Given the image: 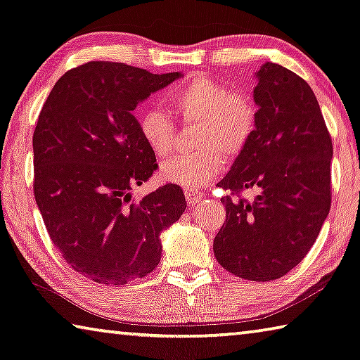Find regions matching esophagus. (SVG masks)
I'll return each instance as SVG.
<instances>
[{"label": "esophagus", "mask_w": 360, "mask_h": 360, "mask_svg": "<svg viewBox=\"0 0 360 360\" xmlns=\"http://www.w3.org/2000/svg\"><path fill=\"white\" fill-rule=\"evenodd\" d=\"M184 195H186V200L189 205H197L198 202H202L203 198V193L198 192V191H193V189H184Z\"/></svg>", "instance_id": "obj_1"}]
</instances>
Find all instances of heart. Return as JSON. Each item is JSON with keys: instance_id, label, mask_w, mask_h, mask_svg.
<instances>
[{"instance_id": "obj_1", "label": "heart", "mask_w": 360, "mask_h": 360, "mask_svg": "<svg viewBox=\"0 0 360 360\" xmlns=\"http://www.w3.org/2000/svg\"><path fill=\"white\" fill-rule=\"evenodd\" d=\"M167 102L184 122L198 123L193 146L160 167V178L184 189L207 186L221 173L224 155L236 157L252 138L258 108L247 94L232 91L207 75H192L167 94ZM142 141L158 158L173 152L176 128L167 112L147 110L139 118Z\"/></svg>"}]
</instances>
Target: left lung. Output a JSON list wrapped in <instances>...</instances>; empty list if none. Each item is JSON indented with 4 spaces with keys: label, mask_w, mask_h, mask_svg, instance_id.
<instances>
[{
    "label": "left lung",
    "mask_w": 360,
    "mask_h": 360,
    "mask_svg": "<svg viewBox=\"0 0 360 360\" xmlns=\"http://www.w3.org/2000/svg\"><path fill=\"white\" fill-rule=\"evenodd\" d=\"M255 77V131L218 186L233 193L261 192L253 202L221 198L226 222L213 250L233 276L267 282L300 264L327 219L333 146L303 78L274 62Z\"/></svg>",
    "instance_id": "8db88e82"
}]
</instances>
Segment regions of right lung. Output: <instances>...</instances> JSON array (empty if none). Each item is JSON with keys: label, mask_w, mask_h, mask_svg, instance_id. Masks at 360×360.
<instances>
[{"label": "right lung", "mask_w": 360, "mask_h": 360, "mask_svg": "<svg viewBox=\"0 0 360 360\" xmlns=\"http://www.w3.org/2000/svg\"><path fill=\"white\" fill-rule=\"evenodd\" d=\"M182 77L153 75L120 62H88L64 73L33 133V192L51 240L73 269L104 285L144 277L162 258L160 233L186 210L182 189H133L157 158L134 110Z\"/></svg>", "instance_id": "obj_1"}]
</instances>
